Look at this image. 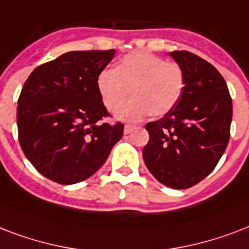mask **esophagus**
<instances>
[{
  "instance_id": "esophagus-1",
  "label": "esophagus",
  "mask_w": 249,
  "mask_h": 249,
  "mask_svg": "<svg viewBox=\"0 0 249 249\" xmlns=\"http://www.w3.org/2000/svg\"><path fill=\"white\" fill-rule=\"evenodd\" d=\"M132 130H134V126H131V124H126V126H124V134L126 135L131 134V131Z\"/></svg>"
}]
</instances>
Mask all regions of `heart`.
Listing matches in <instances>:
<instances>
[{
    "instance_id": "obj_1",
    "label": "heart",
    "mask_w": 249,
    "mask_h": 249,
    "mask_svg": "<svg viewBox=\"0 0 249 249\" xmlns=\"http://www.w3.org/2000/svg\"><path fill=\"white\" fill-rule=\"evenodd\" d=\"M97 89L109 111L118 110L130 92L134 94V100L117 113V118L135 122L151 111L161 117L173 110L184 89V74L177 63L139 52L121 59L115 70H104L98 75Z\"/></svg>"
}]
</instances>
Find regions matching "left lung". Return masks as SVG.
Instances as JSON below:
<instances>
[{"label": "left lung", "instance_id": "obj_1", "mask_svg": "<svg viewBox=\"0 0 249 249\" xmlns=\"http://www.w3.org/2000/svg\"><path fill=\"white\" fill-rule=\"evenodd\" d=\"M182 67L184 89L174 109L146 123L142 149L148 170L160 183L184 190L211 174L230 139L232 103L213 65L187 51L169 53Z\"/></svg>", "mask_w": 249, "mask_h": 249}]
</instances>
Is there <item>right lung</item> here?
I'll list each match as a JSON object with an SVG mask.
<instances>
[{"instance_id": "add662e5", "label": "right lung", "mask_w": 249, "mask_h": 249, "mask_svg": "<svg viewBox=\"0 0 249 249\" xmlns=\"http://www.w3.org/2000/svg\"><path fill=\"white\" fill-rule=\"evenodd\" d=\"M115 54L69 52L36 67L18 100L19 142L35 169L59 184L86 180L103 166L121 140L123 124L109 117L97 78Z\"/></svg>"}]
</instances>
